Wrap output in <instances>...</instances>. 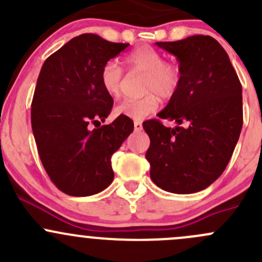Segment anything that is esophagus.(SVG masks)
Returning a JSON list of instances; mask_svg holds the SVG:
<instances>
[{
  "instance_id": "esophagus-1",
  "label": "esophagus",
  "mask_w": 262,
  "mask_h": 262,
  "mask_svg": "<svg viewBox=\"0 0 262 262\" xmlns=\"http://www.w3.org/2000/svg\"><path fill=\"white\" fill-rule=\"evenodd\" d=\"M134 129H136L137 132L142 130V129H143V125H142V121H138V120L134 121Z\"/></svg>"
}]
</instances>
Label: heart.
Listing matches in <instances>:
<instances>
[{"instance_id":"heart-1","label":"heart","mask_w":262,"mask_h":262,"mask_svg":"<svg viewBox=\"0 0 262 262\" xmlns=\"http://www.w3.org/2000/svg\"><path fill=\"white\" fill-rule=\"evenodd\" d=\"M123 63L129 72H143L142 92L138 99L121 100L115 106L116 115L141 119L152 114L160 106L161 99H170L179 90L181 83V71L176 64L163 60V55L152 47H138L123 58ZM100 84L109 96L119 97L124 89V73L121 67L109 60L100 71Z\"/></svg>"}]
</instances>
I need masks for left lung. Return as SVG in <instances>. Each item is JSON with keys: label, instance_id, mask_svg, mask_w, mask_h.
I'll list each match as a JSON object with an SVG mask.
<instances>
[{"label": "left lung", "instance_id": "1", "mask_svg": "<svg viewBox=\"0 0 262 262\" xmlns=\"http://www.w3.org/2000/svg\"><path fill=\"white\" fill-rule=\"evenodd\" d=\"M156 46L175 55L181 83L157 114L178 125L167 128L157 119L143 123L150 139L149 175L166 191L192 194L212 185L231 160L244 123L242 86L228 54L212 36Z\"/></svg>", "mask_w": 262, "mask_h": 262}]
</instances>
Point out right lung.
<instances>
[{
  "label": "right lung",
  "instance_id": "add662e5",
  "mask_svg": "<svg viewBox=\"0 0 262 262\" xmlns=\"http://www.w3.org/2000/svg\"><path fill=\"white\" fill-rule=\"evenodd\" d=\"M129 44L82 34L47 58L31 102L39 157L53 184L71 196H90L113 180L112 156L133 132L130 118L105 121L114 100L100 84L102 66Z\"/></svg>",
  "mask_w": 262,
  "mask_h": 262
}]
</instances>
